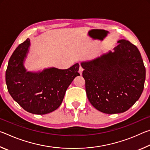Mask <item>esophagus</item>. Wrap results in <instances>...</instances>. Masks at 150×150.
Here are the masks:
<instances>
[{
  "mask_svg": "<svg viewBox=\"0 0 150 150\" xmlns=\"http://www.w3.org/2000/svg\"><path fill=\"white\" fill-rule=\"evenodd\" d=\"M83 71V67H79V73L81 75H82Z\"/></svg>",
  "mask_w": 150,
  "mask_h": 150,
  "instance_id": "esophagus-1",
  "label": "esophagus"
}]
</instances>
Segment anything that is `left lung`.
I'll return each mask as SVG.
<instances>
[{
    "instance_id": "obj_1",
    "label": "left lung",
    "mask_w": 150,
    "mask_h": 150,
    "mask_svg": "<svg viewBox=\"0 0 150 150\" xmlns=\"http://www.w3.org/2000/svg\"><path fill=\"white\" fill-rule=\"evenodd\" d=\"M114 52L81 63L86 93L94 107L103 113L128 110L140 97L146 68L136 45L120 40Z\"/></svg>"
}]
</instances>
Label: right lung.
Returning <instances> with one entry per match:
<instances>
[{"label": "right lung", "mask_w": 150, "mask_h": 150, "mask_svg": "<svg viewBox=\"0 0 150 150\" xmlns=\"http://www.w3.org/2000/svg\"><path fill=\"white\" fill-rule=\"evenodd\" d=\"M30 47L28 38L10 58L6 71L7 88L12 98L25 110L34 115H45L61 105L68 87L80 75L79 64L75 63L67 69L50 67L28 71L24 62Z\"/></svg>", "instance_id": "right-lung-1"}]
</instances>
